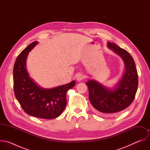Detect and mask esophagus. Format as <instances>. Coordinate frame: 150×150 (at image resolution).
<instances>
[{
	"label": "esophagus",
	"instance_id": "esophagus-1",
	"mask_svg": "<svg viewBox=\"0 0 150 150\" xmlns=\"http://www.w3.org/2000/svg\"><path fill=\"white\" fill-rule=\"evenodd\" d=\"M85 78L84 75H83L82 74H77L76 75V79L78 81H82V79H83Z\"/></svg>",
	"mask_w": 150,
	"mask_h": 150
}]
</instances>
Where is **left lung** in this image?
<instances>
[{
  "mask_svg": "<svg viewBox=\"0 0 150 150\" xmlns=\"http://www.w3.org/2000/svg\"><path fill=\"white\" fill-rule=\"evenodd\" d=\"M108 46L123 60L125 72L117 86L108 89L94 80L86 82L89 91V100L97 113L106 116L118 115L134 101L137 91L138 76L135 62L126 50L111 42Z\"/></svg>",
  "mask_w": 150,
  "mask_h": 150,
  "instance_id": "obj_1",
  "label": "left lung"
}]
</instances>
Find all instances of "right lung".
Masks as SVG:
<instances>
[{
    "label": "right lung",
    "mask_w": 150,
    "mask_h": 150,
    "mask_svg": "<svg viewBox=\"0 0 150 150\" xmlns=\"http://www.w3.org/2000/svg\"><path fill=\"white\" fill-rule=\"evenodd\" d=\"M38 43L34 41L18 56L13 67V90L21 108L28 115L45 119L60 115L67 105V91L75 81L51 89L39 87L29 77L26 69L28 53Z\"/></svg>",
    "instance_id": "obj_1"
}]
</instances>
